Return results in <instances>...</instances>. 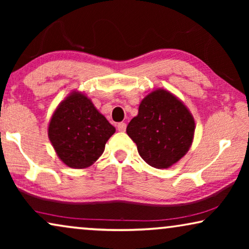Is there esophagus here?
Here are the masks:
<instances>
[{
    "instance_id": "esophagus-1",
    "label": "esophagus",
    "mask_w": 249,
    "mask_h": 249,
    "mask_svg": "<svg viewBox=\"0 0 249 249\" xmlns=\"http://www.w3.org/2000/svg\"><path fill=\"white\" fill-rule=\"evenodd\" d=\"M125 128H127V124L124 122H120V124H117V129L119 131H125Z\"/></svg>"
}]
</instances>
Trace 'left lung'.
Returning <instances> with one entry per match:
<instances>
[{
    "label": "left lung",
    "mask_w": 249,
    "mask_h": 249,
    "mask_svg": "<svg viewBox=\"0 0 249 249\" xmlns=\"http://www.w3.org/2000/svg\"><path fill=\"white\" fill-rule=\"evenodd\" d=\"M195 128L194 117L183 102L169 90L158 88L142 98L127 134L147 164L166 169L189 151Z\"/></svg>",
    "instance_id": "8db88e82"
}]
</instances>
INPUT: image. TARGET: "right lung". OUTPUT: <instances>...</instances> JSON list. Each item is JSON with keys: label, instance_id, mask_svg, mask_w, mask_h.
Instances as JSON below:
<instances>
[{"label": "right lung", "instance_id": "add662e5", "mask_svg": "<svg viewBox=\"0 0 249 249\" xmlns=\"http://www.w3.org/2000/svg\"><path fill=\"white\" fill-rule=\"evenodd\" d=\"M47 132L54 151L64 164L86 169L103 154L115 128L86 95L73 90L53 112Z\"/></svg>", "mask_w": 249, "mask_h": 249}]
</instances>
